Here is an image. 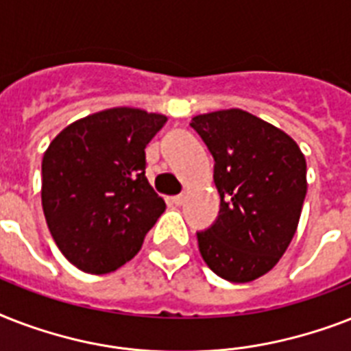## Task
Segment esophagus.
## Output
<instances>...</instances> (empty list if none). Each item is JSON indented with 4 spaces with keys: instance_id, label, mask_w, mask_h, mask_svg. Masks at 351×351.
<instances>
[{
    "instance_id": "obj_1",
    "label": "esophagus",
    "mask_w": 351,
    "mask_h": 351,
    "mask_svg": "<svg viewBox=\"0 0 351 351\" xmlns=\"http://www.w3.org/2000/svg\"><path fill=\"white\" fill-rule=\"evenodd\" d=\"M171 202L175 204V206H182V204L186 202V195H176V197L171 198Z\"/></svg>"
}]
</instances>
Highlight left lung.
I'll list each match as a JSON object with an SVG mask.
<instances>
[{"label": "left lung", "instance_id": "1", "mask_svg": "<svg viewBox=\"0 0 351 351\" xmlns=\"http://www.w3.org/2000/svg\"><path fill=\"white\" fill-rule=\"evenodd\" d=\"M191 127L215 158L220 215L197 233L209 269L251 282L288 250L304 204L306 158L293 138L242 109L198 114Z\"/></svg>", "mask_w": 351, "mask_h": 351}]
</instances>
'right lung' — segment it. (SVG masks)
<instances>
[{
    "mask_svg": "<svg viewBox=\"0 0 351 351\" xmlns=\"http://www.w3.org/2000/svg\"><path fill=\"white\" fill-rule=\"evenodd\" d=\"M167 118L112 107L67 125L41 162V206L73 266L104 275L136 255L165 211L145 176V145Z\"/></svg>",
    "mask_w": 351,
    "mask_h": 351,
    "instance_id": "add662e5",
    "label": "right lung"
}]
</instances>
